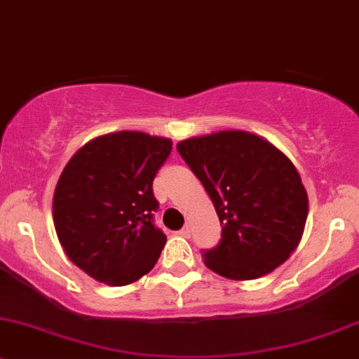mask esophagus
I'll use <instances>...</instances> for the list:
<instances>
[{
    "label": "esophagus",
    "instance_id": "1",
    "mask_svg": "<svg viewBox=\"0 0 359 359\" xmlns=\"http://www.w3.org/2000/svg\"><path fill=\"white\" fill-rule=\"evenodd\" d=\"M178 233L181 236H184V238H190V236H191V224H184V226L181 228Z\"/></svg>",
    "mask_w": 359,
    "mask_h": 359
}]
</instances>
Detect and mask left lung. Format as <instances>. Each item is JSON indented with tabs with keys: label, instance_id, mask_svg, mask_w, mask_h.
<instances>
[{
	"label": "left lung",
	"instance_id": "left-lung-1",
	"mask_svg": "<svg viewBox=\"0 0 359 359\" xmlns=\"http://www.w3.org/2000/svg\"><path fill=\"white\" fill-rule=\"evenodd\" d=\"M178 152L212 201L221 240L202 250L209 269L254 280L278 268L297 247L308 194L276 147L245 131H221L178 143Z\"/></svg>",
	"mask_w": 359,
	"mask_h": 359
}]
</instances>
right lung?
I'll use <instances>...</instances> for the list:
<instances>
[{"mask_svg":"<svg viewBox=\"0 0 359 359\" xmlns=\"http://www.w3.org/2000/svg\"><path fill=\"white\" fill-rule=\"evenodd\" d=\"M172 142L138 131L100 136L65 165L53 195V223L69 259L107 285L136 282L165 245L155 226L154 180Z\"/></svg>","mask_w":359,"mask_h":359,"instance_id":"add662e5","label":"right lung"}]
</instances>
